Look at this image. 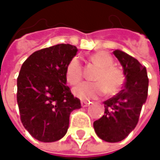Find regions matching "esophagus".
Listing matches in <instances>:
<instances>
[{
  "label": "esophagus",
  "mask_w": 160,
  "mask_h": 160,
  "mask_svg": "<svg viewBox=\"0 0 160 160\" xmlns=\"http://www.w3.org/2000/svg\"><path fill=\"white\" fill-rule=\"evenodd\" d=\"M80 104H81V107H82V108H87V107L91 104V102H88V101H81Z\"/></svg>",
  "instance_id": "34e87169"
}]
</instances>
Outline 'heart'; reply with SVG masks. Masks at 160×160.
<instances>
[{"label": "heart", "instance_id": "heart-1", "mask_svg": "<svg viewBox=\"0 0 160 160\" xmlns=\"http://www.w3.org/2000/svg\"><path fill=\"white\" fill-rule=\"evenodd\" d=\"M90 61L99 68L93 80L95 82H82L73 89L75 96L80 99L90 100L103 96L106 92L108 95L118 93L124 83V75L115 68L111 55L106 52H97L90 56ZM83 69L80 60L72 58L66 68V79L71 85H76L82 80Z\"/></svg>", "mask_w": 160, "mask_h": 160}]
</instances>
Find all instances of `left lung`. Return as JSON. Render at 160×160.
Listing matches in <instances>:
<instances>
[{"instance_id": "obj_1", "label": "left lung", "mask_w": 160, "mask_h": 160, "mask_svg": "<svg viewBox=\"0 0 160 160\" xmlns=\"http://www.w3.org/2000/svg\"><path fill=\"white\" fill-rule=\"evenodd\" d=\"M113 53L123 68L124 89L104 102V116L93 122L98 137L108 143L122 141L134 130L148 92L145 67L120 50H115Z\"/></svg>"}]
</instances>
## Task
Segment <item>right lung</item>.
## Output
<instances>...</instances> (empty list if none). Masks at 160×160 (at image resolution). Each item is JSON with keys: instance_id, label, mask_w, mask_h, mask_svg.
Instances as JSON below:
<instances>
[{"instance_id": "add662e5", "label": "right lung", "mask_w": 160, "mask_h": 160, "mask_svg": "<svg viewBox=\"0 0 160 160\" xmlns=\"http://www.w3.org/2000/svg\"><path fill=\"white\" fill-rule=\"evenodd\" d=\"M77 47L57 44L34 52L17 78V104L25 129L35 139L51 143L65 136L70 113L81 108L67 86L66 68Z\"/></svg>"}]
</instances>
